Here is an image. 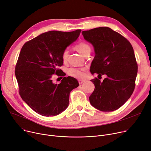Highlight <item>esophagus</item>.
Segmentation results:
<instances>
[{
	"instance_id": "esophagus-1",
	"label": "esophagus",
	"mask_w": 151,
	"mask_h": 151,
	"mask_svg": "<svg viewBox=\"0 0 151 151\" xmlns=\"http://www.w3.org/2000/svg\"><path fill=\"white\" fill-rule=\"evenodd\" d=\"M84 82H85V81H82V80H78V83H79L80 85L83 83Z\"/></svg>"
}]
</instances>
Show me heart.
<instances>
[{"instance_id": "b5f03b06", "label": "heart", "mask_w": 151, "mask_h": 151, "mask_svg": "<svg viewBox=\"0 0 151 151\" xmlns=\"http://www.w3.org/2000/svg\"><path fill=\"white\" fill-rule=\"evenodd\" d=\"M75 49L78 51L80 54L85 56L88 52L91 51V47L88 44L85 42H80L74 47ZM68 52L67 50L63 52L61 54V59L63 62H66L68 59ZM85 68H74L72 67L68 69V74L69 76L77 78H81L85 76Z\"/></svg>"}]
</instances>
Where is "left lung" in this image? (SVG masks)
<instances>
[{"label":"left lung","instance_id":"8db88e82","mask_svg":"<svg viewBox=\"0 0 151 151\" xmlns=\"http://www.w3.org/2000/svg\"><path fill=\"white\" fill-rule=\"evenodd\" d=\"M82 35L94 48L91 73L107 76L103 82L96 77L91 80L95 88L89 97L90 104L102 111L116 110L135 89L138 65L134 49L124 37L109 27L83 31Z\"/></svg>","mask_w":151,"mask_h":151}]
</instances>
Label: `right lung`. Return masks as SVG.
I'll use <instances>...</instances> for the list:
<instances>
[{"mask_svg": "<svg viewBox=\"0 0 151 151\" xmlns=\"http://www.w3.org/2000/svg\"><path fill=\"white\" fill-rule=\"evenodd\" d=\"M81 32L49 31L26 42L21 50L15 66L19 93L42 116H55L63 111L68 107L70 92L78 86L74 77H63L60 84H55L52 77L54 74L65 76L58 68L63 65L61 54Z\"/></svg>", "mask_w": 151, "mask_h": 151, "instance_id": "1", "label": "right lung"}]
</instances>
